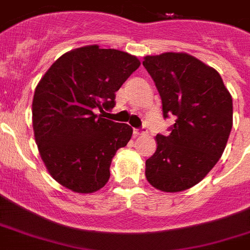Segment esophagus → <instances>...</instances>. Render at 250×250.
Masks as SVG:
<instances>
[{"instance_id": "esophagus-1", "label": "esophagus", "mask_w": 250, "mask_h": 250, "mask_svg": "<svg viewBox=\"0 0 250 250\" xmlns=\"http://www.w3.org/2000/svg\"><path fill=\"white\" fill-rule=\"evenodd\" d=\"M147 133V128L142 127V128H133V136L138 137L142 136V134Z\"/></svg>"}]
</instances>
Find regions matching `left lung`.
<instances>
[{"mask_svg": "<svg viewBox=\"0 0 250 250\" xmlns=\"http://www.w3.org/2000/svg\"><path fill=\"white\" fill-rule=\"evenodd\" d=\"M143 66L162 98L163 117H174L168 136L146 161V177L163 192L198 184L224 152L233 125V101L220 75L187 53L147 56Z\"/></svg>", "mask_w": 250, "mask_h": 250, "instance_id": "obj_1", "label": "left lung"}]
</instances>
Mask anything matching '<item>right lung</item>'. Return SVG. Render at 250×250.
<instances>
[{"label":"right lung","mask_w":250,"mask_h":250,"mask_svg":"<svg viewBox=\"0 0 250 250\" xmlns=\"http://www.w3.org/2000/svg\"><path fill=\"white\" fill-rule=\"evenodd\" d=\"M141 62L136 56L97 44L61 56L36 87L35 139L53 179L77 193H93L109 179L112 158L133 129L98 111L116 105V92Z\"/></svg>","instance_id":"obj_1"}]
</instances>
